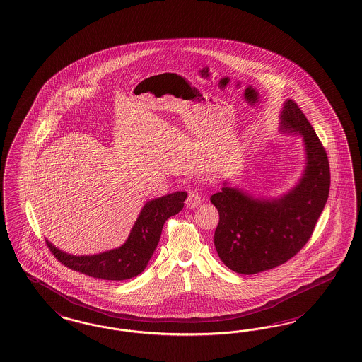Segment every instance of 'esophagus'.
Wrapping results in <instances>:
<instances>
[{
  "label": "esophagus",
  "instance_id": "esophagus-1",
  "mask_svg": "<svg viewBox=\"0 0 362 362\" xmlns=\"http://www.w3.org/2000/svg\"><path fill=\"white\" fill-rule=\"evenodd\" d=\"M185 204H187V208H189V209L197 208L199 204H201V197H199V193H197V192H190V193L187 194Z\"/></svg>",
  "mask_w": 362,
  "mask_h": 362
}]
</instances>
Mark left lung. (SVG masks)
Here are the masks:
<instances>
[{"instance_id": "8db88e82", "label": "left lung", "mask_w": 362, "mask_h": 362, "mask_svg": "<svg viewBox=\"0 0 362 362\" xmlns=\"http://www.w3.org/2000/svg\"><path fill=\"white\" fill-rule=\"evenodd\" d=\"M280 132L300 136L303 170L298 181L277 197L257 196L225 180L210 201L218 210L214 246L222 262L240 274L276 268L297 255L313 233L325 208L330 170L315 129L292 100L280 112Z\"/></svg>"}]
</instances>
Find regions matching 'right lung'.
Segmentation results:
<instances>
[{
    "instance_id": "obj_1",
    "label": "right lung",
    "mask_w": 362,
    "mask_h": 362,
    "mask_svg": "<svg viewBox=\"0 0 362 362\" xmlns=\"http://www.w3.org/2000/svg\"><path fill=\"white\" fill-rule=\"evenodd\" d=\"M187 192H175L144 204L127 241L116 249L97 255L74 256L59 250L50 241V252L65 267L86 276L103 280L122 281L139 276L148 267L158 245L165 221L180 213L187 199Z\"/></svg>"
}]
</instances>
